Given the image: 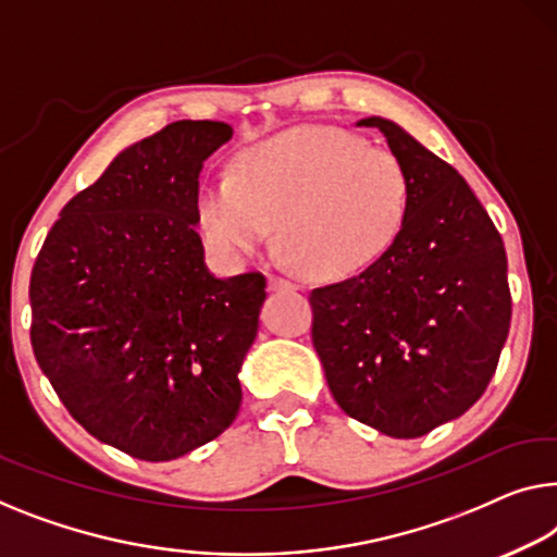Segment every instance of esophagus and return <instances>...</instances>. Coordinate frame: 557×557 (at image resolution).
Here are the masks:
<instances>
[{
    "instance_id": "obj_1",
    "label": "esophagus",
    "mask_w": 557,
    "mask_h": 557,
    "mask_svg": "<svg viewBox=\"0 0 557 557\" xmlns=\"http://www.w3.org/2000/svg\"><path fill=\"white\" fill-rule=\"evenodd\" d=\"M268 287L272 289V293H282V289H295L293 282L280 277V275H268Z\"/></svg>"
}]
</instances>
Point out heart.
Masks as SVG:
<instances>
[{"instance_id":"b5f03b06","label":"heart","mask_w":557,"mask_h":557,"mask_svg":"<svg viewBox=\"0 0 557 557\" xmlns=\"http://www.w3.org/2000/svg\"><path fill=\"white\" fill-rule=\"evenodd\" d=\"M410 174L397 154L355 132L302 124L239 157L235 177L205 182L195 212L207 243L243 262L275 235L310 277L345 280L400 235Z\"/></svg>"}]
</instances>
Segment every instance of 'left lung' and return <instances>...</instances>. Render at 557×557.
<instances>
[{"instance_id": "left-lung-1", "label": "left lung", "mask_w": 557, "mask_h": 557, "mask_svg": "<svg viewBox=\"0 0 557 557\" xmlns=\"http://www.w3.org/2000/svg\"><path fill=\"white\" fill-rule=\"evenodd\" d=\"M410 174L408 218L393 247L310 293L312 345L350 418L420 437L478 403L510 330L508 257L458 170L400 124L364 117Z\"/></svg>"}]
</instances>
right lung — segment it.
<instances>
[{"instance_id":"obj_1","label":"right lung","mask_w":557,"mask_h":557,"mask_svg":"<svg viewBox=\"0 0 557 557\" xmlns=\"http://www.w3.org/2000/svg\"><path fill=\"white\" fill-rule=\"evenodd\" d=\"M232 127L180 120L124 147L64 205L32 270V350L74 420L137 460L193 453L232 425L268 282L214 277L199 172Z\"/></svg>"}]
</instances>
